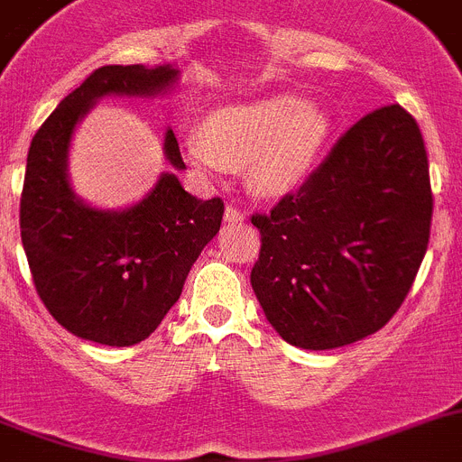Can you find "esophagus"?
I'll return each mask as SVG.
<instances>
[{
    "instance_id": "esophagus-1",
    "label": "esophagus",
    "mask_w": 462,
    "mask_h": 462,
    "mask_svg": "<svg viewBox=\"0 0 462 462\" xmlns=\"http://www.w3.org/2000/svg\"><path fill=\"white\" fill-rule=\"evenodd\" d=\"M224 219H226V222H243L245 215L243 210H238L236 206H226V210H224Z\"/></svg>"
}]
</instances>
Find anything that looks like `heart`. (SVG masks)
Returning a JSON list of instances; mask_svg holds the SVG:
<instances>
[{
  "mask_svg": "<svg viewBox=\"0 0 462 462\" xmlns=\"http://www.w3.org/2000/svg\"><path fill=\"white\" fill-rule=\"evenodd\" d=\"M329 137V118L291 93L213 109L203 128L185 133L189 162L206 173L245 164L247 188L277 197L298 188Z\"/></svg>",
  "mask_w": 462,
  "mask_h": 462,
  "instance_id": "heart-1",
  "label": "heart"
}]
</instances>
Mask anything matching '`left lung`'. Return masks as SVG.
Returning <instances> with one entry per match:
<instances>
[{
    "instance_id": "8db88e82",
    "label": "left lung",
    "mask_w": 462,
    "mask_h": 462,
    "mask_svg": "<svg viewBox=\"0 0 462 462\" xmlns=\"http://www.w3.org/2000/svg\"><path fill=\"white\" fill-rule=\"evenodd\" d=\"M433 219L429 155L412 114L374 109L334 143L261 231L252 289L279 337L304 350L348 346L399 311Z\"/></svg>"
}]
</instances>
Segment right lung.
<instances>
[{
  "mask_svg": "<svg viewBox=\"0 0 462 462\" xmlns=\"http://www.w3.org/2000/svg\"><path fill=\"white\" fill-rule=\"evenodd\" d=\"M179 78L173 66H103L59 103L33 134L27 155L20 236L36 293L75 337L134 346L153 332L183 293L199 254L219 231L224 201L185 192L162 173L133 208H91L70 189L68 143L79 118L109 93L155 96ZM164 155L185 169L173 130Z\"/></svg>",
  "mask_w": 462,
  "mask_h": 462,
  "instance_id": "add662e5",
  "label": "right lung"
}]
</instances>
